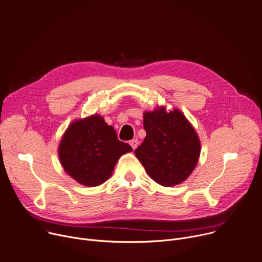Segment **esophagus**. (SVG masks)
Here are the masks:
<instances>
[{
    "mask_svg": "<svg viewBox=\"0 0 262 262\" xmlns=\"http://www.w3.org/2000/svg\"><path fill=\"white\" fill-rule=\"evenodd\" d=\"M129 144H130V146L133 147V149H136V148L138 147V145H139L138 139H133V140H130V141H129Z\"/></svg>",
    "mask_w": 262,
    "mask_h": 262,
    "instance_id": "1",
    "label": "esophagus"
}]
</instances>
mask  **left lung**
Listing matches in <instances>:
<instances>
[{"instance_id": "8db88e82", "label": "left lung", "mask_w": 262, "mask_h": 262, "mask_svg": "<svg viewBox=\"0 0 262 262\" xmlns=\"http://www.w3.org/2000/svg\"><path fill=\"white\" fill-rule=\"evenodd\" d=\"M146 137L136 157L158 184L171 187L194 170L201 154L199 136L184 114L159 106L143 115Z\"/></svg>"}]
</instances>
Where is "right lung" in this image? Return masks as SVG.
Instances as JSON below:
<instances>
[{"instance_id": "obj_1", "label": "right lung", "mask_w": 262, "mask_h": 262, "mask_svg": "<svg viewBox=\"0 0 262 262\" xmlns=\"http://www.w3.org/2000/svg\"><path fill=\"white\" fill-rule=\"evenodd\" d=\"M133 148L119 141L116 130L98 115L71 123L58 146L64 171L81 185L95 187L112 176L122 155Z\"/></svg>"}]
</instances>
